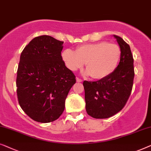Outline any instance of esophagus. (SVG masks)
Here are the masks:
<instances>
[{"mask_svg": "<svg viewBox=\"0 0 151 151\" xmlns=\"http://www.w3.org/2000/svg\"><path fill=\"white\" fill-rule=\"evenodd\" d=\"M76 82H78V83H81L83 81V80L81 79V78H79L78 77H76Z\"/></svg>", "mask_w": 151, "mask_h": 151, "instance_id": "esophagus-1", "label": "esophagus"}]
</instances>
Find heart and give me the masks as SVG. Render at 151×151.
Wrapping results in <instances>:
<instances>
[{
  "label": "heart",
  "mask_w": 151,
  "mask_h": 151,
  "mask_svg": "<svg viewBox=\"0 0 151 151\" xmlns=\"http://www.w3.org/2000/svg\"><path fill=\"white\" fill-rule=\"evenodd\" d=\"M120 57V47L107 42L84 44L76 51L65 49L62 52L63 61L70 70L81 68L86 63L85 74L94 79H103L111 75L117 68Z\"/></svg>",
  "instance_id": "1"
}]
</instances>
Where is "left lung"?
I'll return each instance as SVG.
<instances>
[{
  "instance_id": "1",
  "label": "left lung",
  "mask_w": 151,
  "mask_h": 151,
  "mask_svg": "<svg viewBox=\"0 0 151 151\" xmlns=\"http://www.w3.org/2000/svg\"><path fill=\"white\" fill-rule=\"evenodd\" d=\"M121 50L120 62L116 70L97 81H84L86 109L92 118L111 117L124 107L132 90L134 68L130 46L122 38L114 35Z\"/></svg>"
}]
</instances>
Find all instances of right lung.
Returning a JSON list of instances; mask_svg holds the SVG:
<instances>
[{
    "label": "right lung",
    "instance_id": "1",
    "mask_svg": "<svg viewBox=\"0 0 151 151\" xmlns=\"http://www.w3.org/2000/svg\"><path fill=\"white\" fill-rule=\"evenodd\" d=\"M63 44L51 36H38L21 53L16 78L18 103L36 122L58 119L76 83L75 75L65 66L61 55Z\"/></svg>",
    "mask_w": 151,
    "mask_h": 151
}]
</instances>
